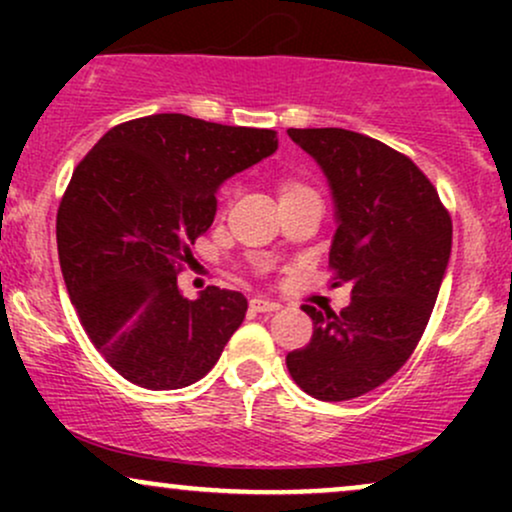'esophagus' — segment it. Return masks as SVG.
<instances>
[{"instance_id": "obj_1", "label": "esophagus", "mask_w": 512, "mask_h": 512, "mask_svg": "<svg viewBox=\"0 0 512 512\" xmlns=\"http://www.w3.org/2000/svg\"><path fill=\"white\" fill-rule=\"evenodd\" d=\"M250 308L255 310V313H276V310L281 308V303L257 296V298H252V301H250Z\"/></svg>"}]
</instances>
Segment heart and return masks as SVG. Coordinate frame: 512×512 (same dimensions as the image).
<instances>
[{"label": "heart", "mask_w": 512, "mask_h": 512, "mask_svg": "<svg viewBox=\"0 0 512 512\" xmlns=\"http://www.w3.org/2000/svg\"><path fill=\"white\" fill-rule=\"evenodd\" d=\"M303 190H308V187L301 185V182L284 180V182H279V199L281 197H289V195H296V192H303Z\"/></svg>", "instance_id": "heart-1"}]
</instances>
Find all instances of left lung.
<instances>
[{
    "instance_id": "1",
    "label": "left lung",
    "mask_w": 512,
    "mask_h": 512,
    "mask_svg": "<svg viewBox=\"0 0 512 512\" xmlns=\"http://www.w3.org/2000/svg\"><path fill=\"white\" fill-rule=\"evenodd\" d=\"M330 182V267L351 286L342 313L303 305L313 337L286 356L291 378L322 402L366 395L407 363L436 305L452 221L411 158L339 127L289 129Z\"/></svg>"
}]
</instances>
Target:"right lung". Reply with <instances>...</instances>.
Instances as JSON below:
<instances>
[{"instance_id":"right-lung-1","label":"right lung","mask_w":512,"mask_h":512,"mask_svg":"<svg viewBox=\"0 0 512 512\" xmlns=\"http://www.w3.org/2000/svg\"><path fill=\"white\" fill-rule=\"evenodd\" d=\"M274 129L180 113L122 122L98 139L57 209V252L88 339L129 383L178 390L219 361L243 293L182 296L190 245L209 231L223 180L272 156Z\"/></svg>"}]
</instances>
